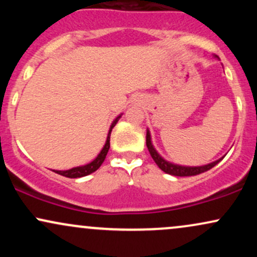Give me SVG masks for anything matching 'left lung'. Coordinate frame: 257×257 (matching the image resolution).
Returning a JSON list of instances; mask_svg holds the SVG:
<instances>
[{
    "mask_svg": "<svg viewBox=\"0 0 257 257\" xmlns=\"http://www.w3.org/2000/svg\"><path fill=\"white\" fill-rule=\"evenodd\" d=\"M146 146L147 149H149V152L150 155H151V157L153 158V161L156 162V164H157V166L161 168L164 173L170 174V175H174V176L198 175V174H202L206 172V170L211 169V168L216 166L221 159H222V158L217 159V161L213 162V163L206 164V166H202V167H184V166H178V164H173L170 163V162H167L166 159H163L158 155L151 143V135H150L149 131L146 133Z\"/></svg>",
    "mask_w": 257,
    "mask_h": 257,
    "instance_id": "1",
    "label": "left lung"
}]
</instances>
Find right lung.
I'll list each match as a JSON object with an SVG mask.
<instances>
[{
    "label": "right lung",
    "instance_id": "1",
    "mask_svg": "<svg viewBox=\"0 0 257 257\" xmlns=\"http://www.w3.org/2000/svg\"><path fill=\"white\" fill-rule=\"evenodd\" d=\"M118 116L116 119L113 120V123L111 124V128H110V132H108V135H107V139H106V144L105 146L102 147L101 152L99 153L98 157L94 159L93 162H90V163L85 164V166H82V167H76V168H72V169H69V170H53V172H55L59 175H63L65 178H70V179H76V178H82V176H85V175H89V174L94 173L95 170H98L100 166L102 164V162L105 161L106 158V155H107L108 152V149H110V137H111V132H112V128H113L114 125H116V123L118 122L119 119Z\"/></svg>",
    "mask_w": 257,
    "mask_h": 257
}]
</instances>
